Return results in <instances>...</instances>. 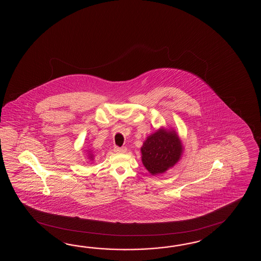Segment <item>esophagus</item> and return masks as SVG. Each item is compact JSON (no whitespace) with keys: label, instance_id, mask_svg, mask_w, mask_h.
<instances>
[{"label":"esophagus","instance_id":"34e87169","mask_svg":"<svg viewBox=\"0 0 261 261\" xmlns=\"http://www.w3.org/2000/svg\"><path fill=\"white\" fill-rule=\"evenodd\" d=\"M114 151L116 152V153H125L126 151H127V148L126 147H115L114 148Z\"/></svg>","mask_w":261,"mask_h":261}]
</instances>
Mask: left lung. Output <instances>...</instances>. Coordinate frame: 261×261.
I'll use <instances>...</instances> for the list:
<instances>
[{
  "instance_id": "obj_1",
  "label": "left lung",
  "mask_w": 261,
  "mask_h": 261,
  "mask_svg": "<svg viewBox=\"0 0 261 261\" xmlns=\"http://www.w3.org/2000/svg\"><path fill=\"white\" fill-rule=\"evenodd\" d=\"M185 147L175 129L161 127L144 140L141 147L142 162L152 174L168 171L181 160Z\"/></svg>"
}]
</instances>
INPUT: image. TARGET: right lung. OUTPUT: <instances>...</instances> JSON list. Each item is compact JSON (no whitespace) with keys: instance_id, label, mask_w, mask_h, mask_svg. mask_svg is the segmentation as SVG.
Instances as JSON below:
<instances>
[{"instance_id":"1","label":"right lung","mask_w":261,"mask_h":261,"mask_svg":"<svg viewBox=\"0 0 261 261\" xmlns=\"http://www.w3.org/2000/svg\"><path fill=\"white\" fill-rule=\"evenodd\" d=\"M88 154H87V156H88V159H89V161H94V153H93V151L92 150H87L86 151Z\"/></svg>"}]
</instances>
